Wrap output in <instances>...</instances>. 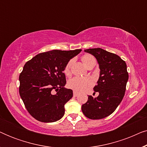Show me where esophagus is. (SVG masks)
<instances>
[{
	"label": "esophagus",
	"mask_w": 147,
	"mask_h": 147,
	"mask_svg": "<svg viewBox=\"0 0 147 147\" xmlns=\"http://www.w3.org/2000/svg\"><path fill=\"white\" fill-rule=\"evenodd\" d=\"M78 96V93H77L76 92H74V97H76V96Z\"/></svg>",
	"instance_id": "esophagus-1"
}]
</instances>
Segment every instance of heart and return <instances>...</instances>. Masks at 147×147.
Returning a JSON list of instances; mask_svg holds the SVG:
<instances>
[{"instance_id":"b5f03b06","label":"heart","mask_w":147,"mask_h":147,"mask_svg":"<svg viewBox=\"0 0 147 147\" xmlns=\"http://www.w3.org/2000/svg\"><path fill=\"white\" fill-rule=\"evenodd\" d=\"M94 58L90 55H84L82 56V61L85 66L88 65V63ZM72 64V60H70L66 64L64 67L63 72L66 76H69L71 74V66ZM94 84L93 80L91 78H79L75 77L70 79L68 81L67 86L70 89L73 90L76 92H84L87 91L92 87Z\"/></svg>"}]
</instances>
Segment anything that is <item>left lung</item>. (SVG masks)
I'll return each mask as SVG.
<instances>
[{
	"mask_svg": "<svg viewBox=\"0 0 147 147\" xmlns=\"http://www.w3.org/2000/svg\"><path fill=\"white\" fill-rule=\"evenodd\" d=\"M84 51L96 57L100 71L97 85L94 88L99 95L96 98L88 96V101L82 106V110L90 119H102L113 113L123 99L128 80L127 67L119 56L101 48Z\"/></svg>",
	"mask_w": 147,
	"mask_h": 147,
	"instance_id": "1",
	"label": "left lung"
}]
</instances>
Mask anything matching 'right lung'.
Returning a JSON list of instances; mask_svg holds the SVG:
<instances>
[{"mask_svg": "<svg viewBox=\"0 0 147 147\" xmlns=\"http://www.w3.org/2000/svg\"><path fill=\"white\" fill-rule=\"evenodd\" d=\"M82 49L52 50L38 54L24 65L19 76V94L29 113L42 122L63 117L65 104L73 96L66 84L64 67ZM55 89L56 94H52Z\"/></svg>", "mask_w": 147, "mask_h": 147, "instance_id": "obj_1", "label": "right lung"}]
</instances>
